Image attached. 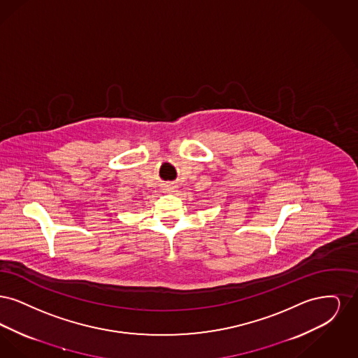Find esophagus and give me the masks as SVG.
Returning a JSON list of instances; mask_svg holds the SVG:
<instances>
[{
    "mask_svg": "<svg viewBox=\"0 0 358 358\" xmlns=\"http://www.w3.org/2000/svg\"><path fill=\"white\" fill-rule=\"evenodd\" d=\"M166 190H169V192H171V190H173V187H166Z\"/></svg>",
    "mask_w": 358,
    "mask_h": 358,
    "instance_id": "34e87169",
    "label": "esophagus"
}]
</instances>
